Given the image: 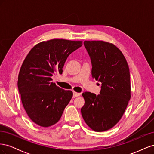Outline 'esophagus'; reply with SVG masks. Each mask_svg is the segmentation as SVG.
Returning <instances> with one entry per match:
<instances>
[{
	"label": "esophagus",
	"mask_w": 154,
	"mask_h": 154,
	"mask_svg": "<svg viewBox=\"0 0 154 154\" xmlns=\"http://www.w3.org/2000/svg\"><path fill=\"white\" fill-rule=\"evenodd\" d=\"M80 95H81V93H78V92H73V97L80 96Z\"/></svg>",
	"instance_id": "1"
}]
</instances>
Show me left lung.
Instances as JSON below:
<instances>
[{
    "label": "left lung",
    "mask_w": 154,
    "mask_h": 154,
    "mask_svg": "<svg viewBox=\"0 0 154 154\" xmlns=\"http://www.w3.org/2000/svg\"><path fill=\"white\" fill-rule=\"evenodd\" d=\"M92 63V76L101 82L100 94L83 92L81 109L85 122L96 132L112 128L120 120L131 97L129 67L124 55L113 44L84 41Z\"/></svg>",
    "instance_id": "obj_1"
}]
</instances>
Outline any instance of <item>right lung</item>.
Returning a JSON list of instances; mask_svg holds the SVG:
<instances>
[{"label":"right lung","mask_w":154,"mask_h":154,"mask_svg":"<svg viewBox=\"0 0 154 154\" xmlns=\"http://www.w3.org/2000/svg\"><path fill=\"white\" fill-rule=\"evenodd\" d=\"M82 45V41L52 39L35 45L23 62L18 88L23 106L29 118L40 127L57 123L73 93L51 81L55 72L62 74L69 54Z\"/></svg>","instance_id":"add662e5"}]
</instances>
